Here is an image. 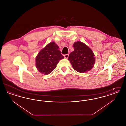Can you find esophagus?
Masks as SVG:
<instances>
[{
	"instance_id": "34e87169",
	"label": "esophagus",
	"mask_w": 126,
	"mask_h": 126,
	"mask_svg": "<svg viewBox=\"0 0 126 126\" xmlns=\"http://www.w3.org/2000/svg\"><path fill=\"white\" fill-rule=\"evenodd\" d=\"M68 56H69V55L68 54H65V55H64V57H65L66 59H67V58H68Z\"/></svg>"
}]
</instances>
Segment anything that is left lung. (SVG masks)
<instances>
[{
    "mask_svg": "<svg viewBox=\"0 0 126 126\" xmlns=\"http://www.w3.org/2000/svg\"><path fill=\"white\" fill-rule=\"evenodd\" d=\"M74 50L68 57L73 68L80 73L87 72L93 67L95 58L93 51L83 42H77L73 44Z\"/></svg>",
    "mask_w": 126,
    "mask_h": 126,
    "instance_id": "left-lung-1",
    "label": "left lung"
}]
</instances>
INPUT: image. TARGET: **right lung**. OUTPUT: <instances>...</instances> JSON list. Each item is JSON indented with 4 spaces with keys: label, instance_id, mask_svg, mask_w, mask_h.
Masks as SVG:
<instances>
[{
    "label": "right lung",
    "instance_id": "add662e5",
    "mask_svg": "<svg viewBox=\"0 0 126 126\" xmlns=\"http://www.w3.org/2000/svg\"><path fill=\"white\" fill-rule=\"evenodd\" d=\"M54 42L48 43L42 49L36 58V66L39 72L48 75L56 68L59 61L64 58Z\"/></svg>",
    "mask_w": 126,
    "mask_h": 126
}]
</instances>
